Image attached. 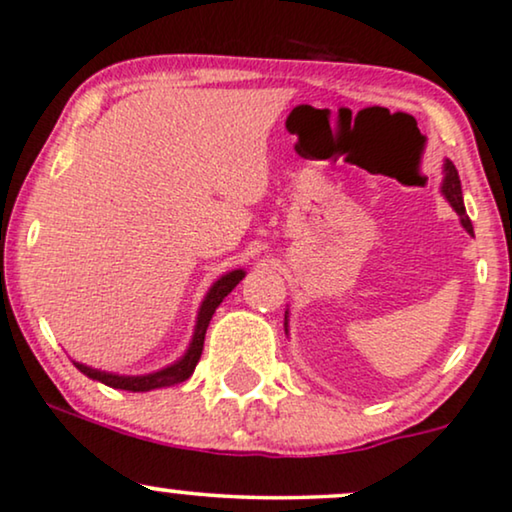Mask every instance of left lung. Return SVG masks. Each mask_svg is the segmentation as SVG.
I'll return each instance as SVG.
<instances>
[{
    "label": "left lung",
    "instance_id": "8db88e82",
    "mask_svg": "<svg viewBox=\"0 0 512 512\" xmlns=\"http://www.w3.org/2000/svg\"><path fill=\"white\" fill-rule=\"evenodd\" d=\"M442 193L444 198L449 200L451 208H454L458 212V217H461V224L463 229L468 231V234L472 236L475 231H472V222L470 217L465 215V205H463V191H461V179H458V170L456 165L451 163V160H446L444 163V181H442ZM286 333H288V314H286Z\"/></svg>",
    "mask_w": 512,
    "mask_h": 512
}]
</instances>
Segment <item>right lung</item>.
Masks as SVG:
<instances>
[{
  "label": "right lung",
  "instance_id": "1",
  "mask_svg": "<svg viewBox=\"0 0 512 512\" xmlns=\"http://www.w3.org/2000/svg\"><path fill=\"white\" fill-rule=\"evenodd\" d=\"M243 278H245V271L234 269V271H229V274H224L222 278H217V281L212 283V288L208 290V295H205V300L198 309V321H196V331H193L191 345H189V349H186L184 357H181L179 361H174L172 366H165V368H160V371L146 373V375H115V373L99 371V368L84 366V364H80V361H73V364L80 368V371L87 375V378L99 380V383L108 385V387H115V390L151 392V390H158V387H170V385L184 383V380L189 378L193 371H196L200 354H203L205 331H208L212 314H215V309L219 307V304H222L224 297L229 295L231 290H234L238 283L243 281Z\"/></svg>",
  "mask_w": 512,
  "mask_h": 512
}]
</instances>
